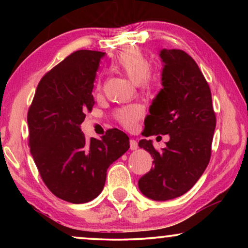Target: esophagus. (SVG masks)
<instances>
[{
	"label": "esophagus",
	"instance_id": "esophagus-1",
	"mask_svg": "<svg viewBox=\"0 0 248 248\" xmlns=\"http://www.w3.org/2000/svg\"><path fill=\"white\" fill-rule=\"evenodd\" d=\"M130 149L131 150H137L138 149V142L133 140V139H131L130 140Z\"/></svg>",
	"mask_w": 248,
	"mask_h": 248
}]
</instances>
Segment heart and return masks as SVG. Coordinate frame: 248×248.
I'll return each mask as SVG.
<instances>
[{"mask_svg":"<svg viewBox=\"0 0 248 248\" xmlns=\"http://www.w3.org/2000/svg\"><path fill=\"white\" fill-rule=\"evenodd\" d=\"M115 67L121 70L132 82L139 84L145 91H154L159 86V77L150 72L151 65L148 57L140 49L130 47L118 54L115 60ZM101 90V82L97 83V91ZM142 108L139 105H131L115 111V117L126 128H132L142 116Z\"/></svg>","mask_w":248,"mask_h":248,"instance_id":"heart-1","label":"heart"}]
</instances>
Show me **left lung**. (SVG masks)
I'll use <instances>...</instances> for the list:
<instances>
[{
  "label": "left lung",
  "instance_id": "left-lung-1",
  "mask_svg": "<svg viewBox=\"0 0 248 248\" xmlns=\"http://www.w3.org/2000/svg\"><path fill=\"white\" fill-rule=\"evenodd\" d=\"M162 89L152 100L144 121V137L169 135L157 151L151 140L139 147L154 157L155 167L139 179L142 194L167 201L189 191L211 157L216 114L211 90L195 61L181 49H161Z\"/></svg>",
  "mask_w": 248,
  "mask_h": 248
}]
</instances>
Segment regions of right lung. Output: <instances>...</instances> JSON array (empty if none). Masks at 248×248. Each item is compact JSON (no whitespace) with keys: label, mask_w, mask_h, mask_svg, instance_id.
<instances>
[{"label":"right lung","mask_w":248,"mask_h":248,"mask_svg":"<svg viewBox=\"0 0 248 248\" xmlns=\"http://www.w3.org/2000/svg\"><path fill=\"white\" fill-rule=\"evenodd\" d=\"M105 53L81 49L65 57L39 81L29 107L30 152L43 182L57 198L87 203L97 198L107 169L130 148L117 128L88 141L80 125L93 109V82Z\"/></svg>","instance_id":"obj_1"}]
</instances>
